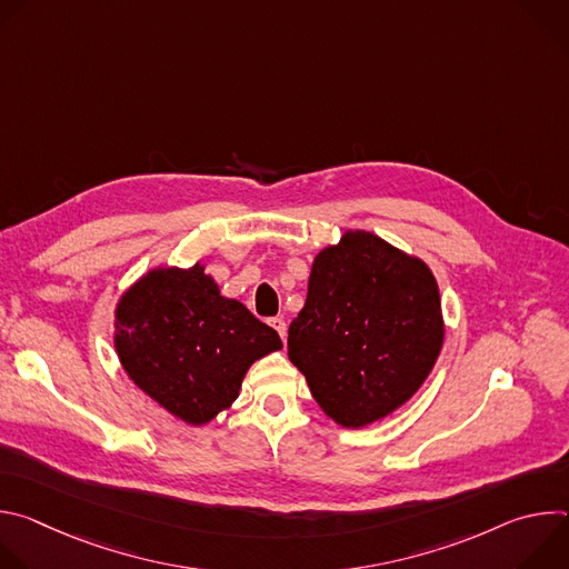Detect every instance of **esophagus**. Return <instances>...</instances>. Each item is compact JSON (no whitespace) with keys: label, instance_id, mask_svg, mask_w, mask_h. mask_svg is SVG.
Returning a JSON list of instances; mask_svg holds the SVG:
<instances>
[{"label":"esophagus","instance_id":"1","mask_svg":"<svg viewBox=\"0 0 569 569\" xmlns=\"http://www.w3.org/2000/svg\"><path fill=\"white\" fill-rule=\"evenodd\" d=\"M268 323L279 333L281 340H286V321L281 317H272V319H268Z\"/></svg>","mask_w":569,"mask_h":569}]
</instances>
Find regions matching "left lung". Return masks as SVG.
<instances>
[{"instance_id": "left-lung-1", "label": "left lung", "mask_w": 569, "mask_h": 569, "mask_svg": "<svg viewBox=\"0 0 569 569\" xmlns=\"http://www.w3.org/2000/svg\"><path fill=\"white\" fill-rule=\"evenodd\" d=\"M443 338L430 266L373 231L347 229L312 259L306 303L288 329V358L321 412L358 430L421 389Z\"/></svg>"}]
</instances>
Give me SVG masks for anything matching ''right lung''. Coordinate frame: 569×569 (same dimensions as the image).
<instances>
[{"label": "right lung", "instance_id": "right-lung-1", "mask_svg": "<svg viewBox=\"0 0 569 569\" xmlns=\"http://www.w3.org/2000/svg\"><path fill=\"white\" fill-rule=\"evenodd\" d=\"M154 266L114 306V351L126 376L169 415L204 426L229 410L250 367L283 345L274 329L204 272Z\"/></svg>", "mask_w": 569, "mask_h": 569}]
</instances>
